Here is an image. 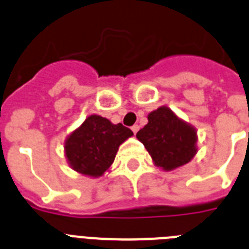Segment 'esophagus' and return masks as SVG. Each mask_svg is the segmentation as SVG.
Listing matches in <instances>:
<instances>
[{
    "label": "esophagus",
    "instance_id": "34e87169",
    "mask_svg": "<svg viewBox=\"0 0 249 249\" xmlns=\"http://www.w3.org/2000/svg\"><path fill=\"white\" fill-rule=\"evenodd\" d=\"M131 129H132V131H133V133H135V135H136V133H137V132H138V129H140V126H138V124H135V126L131 127Z\"/></svg>",
    "mask_w": 249,
    "mask_h": 249
}]
</instances>
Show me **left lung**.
I'll return each instance as SVG.
<instances>
[{"mask_svg": "<svg viewBox=\"0 0 249 249\" xmlns=\"http://www.w3.org/2000/svg\"><path fill=\"white\" fill-rule=\"evenodd\" d=\"M136 137L143 143L153 163L172 171L188 163L197 153V131L177 114L162 106L148 114V123Z\"/></svg>", "mask_w": 249, "mask_h": 249, "instance_id": "1", "label": "left lung"}]
</instances>
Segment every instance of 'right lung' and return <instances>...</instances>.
Listing matches in <instances>:
<instances>
[{
	"mask_svg": "<svg viewBox=\"0 0 249 249\" xmlns=\"http://www.w3.org/2000/svg\"><path fill=\"white\" fill-rule=\"evenodd\" d=\"M133 132L122 123L91 114L65 141V155L72 169L89 177H101L113 163L121 144Z\"/></svg>",
	"mask_w": 249,
	"mask_h": 249,
	"instance_id": "right-lung-1",
	"label": "right lung"
}]
</instances>
